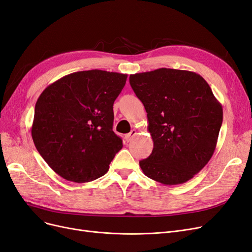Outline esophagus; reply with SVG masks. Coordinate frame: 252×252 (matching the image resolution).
<instances>
[{
  "mask_svg": "<svg viewBox=\"0 0 252 252\" xmlns=\"http://www.w3.org/2000/svg\"><path fill=\"white\" fill-rule=\"evenodd\" d=\"M136 134H137V131H136V129H132L131 132H129L128 134H126V135L125 136V139H126V142H129V141H131V140H132V138H133Z\"/></svg>",
  "mask_w": 252,
  "mask_h": 252,
  "instance_id": "1",
  "label": "esophagus"
}]
</instances>
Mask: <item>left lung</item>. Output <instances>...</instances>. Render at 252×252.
<instances>
[{"label": "left lung", "mask_w": 252, "mask_h": 252, "mask_svg": "<svg viewBox=\"0 0 252 252\" xmlns=\"http://www.w3.org/2000/svg\"><path fill=\"white\" fill-rule=\"evenodd\" d=\"M148 113L154 141L139 161L144 175L164 185L190 180L214 155L223 109L206 80L186 70L161 68L129 75Z\"/></svg>", "instance_id": "left-lung-1"}]
</instances>
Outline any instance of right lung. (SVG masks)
<instances>
[{"instance_id": "right-lung-1", "label": "right lung", "mask_w": 252, "mask_h": 252, "mask_svg": "<svg viewBox=\"0 0 252 252\" xmlns=\"http://www.w3.org/2000/svg\"><path fill=\"white\" fill-rule=\"evenodd\" d=\"M126 78L116 72L79 71L56 80L39 95L32 139L47 164L63 179H97L123 149V140L113 132V104Z\"/></svg>"}]
</instances>
